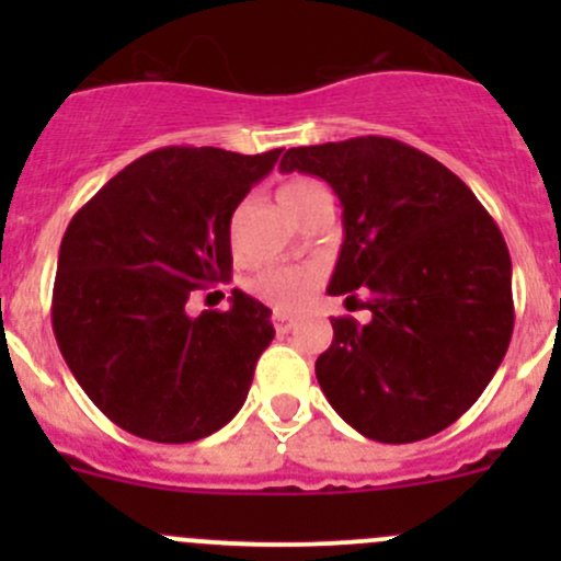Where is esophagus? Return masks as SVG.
<instances>
[{
  "instance_id": "34e87169",
  "label": "esophagus",
  "mask_w": 561,
  "mask_h": 561,
  "mask_svg": "<svg viewBox=\"0 0 561 561\" xmlns=\"http://www.w3.org/2000/svg\"><path fill=\"white\" fill-rule=\"evenodd\" d=\"M271 320H274V328H276V333H279V336H287V333H290L293 328H296V320H293V317H287V314L274 312V317H271Z\"/></svg>"
}]
</instances>
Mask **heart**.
<instances>
[{
    "mask_svg": "<svg viewBox=\"0 0 561 561\" xmlns=\"http://www.w3.org/2000/svg\"><path fill=\"white\" fill-rule=\"evenodd\" d=\"M320 197H328L325 190L312 179H290L276 190V201L290 214V219H296L309 203L320 201ZM252 290L279 312H298L312 296L314 274L307 268H282V265L279 268H265L252 282Z\"/></svg>",
    "mask_w": 561,
    "mask_h": 561,
    "instance_id": "obj_1",
    "label": "heart"
}]
</instances>
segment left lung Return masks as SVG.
<instances>
[{"label":"left lung","mask_w":561,"mask_h":561,"mask_svg":"<svg viewBox=\"0 0 561 561\" xmlns=\"http://www.w3.org/2000/svg\"><path fill=\"white\" fill-rule=\"evenodd\" d=\"M282 173L320 175L342 203L344 244L328 296L369 320L333 317L314 371L364 437L404 445L439 434L478 401L513 336L505 239L467 184L434 157L364 135L298 146Z\"/></svg>","instance_id":"left-lung-1"}]
</instances>
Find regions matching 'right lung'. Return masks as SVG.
I'll return each mask as SVG.
<instances>
[{
	"mask_svg": "<svg viewBox=\"0 0 561 561\" xmlns=\"http://www.w3.org/2000/svg\"><path fill=\"white\" fill-rule=\"evenodd\" d=\"M282 149L165 146L129 162L70 219L56 265V344L118 428L195 443L247 401L274 339L271 309L233 290L228 312L186 314L190 293L228 282L230 219Z\"/></svg>",
	"mask_w": 561,
	"mask_h": 561,
	"instance_id": "obj_1",
	"label": "right lung"
}]
</instances>
